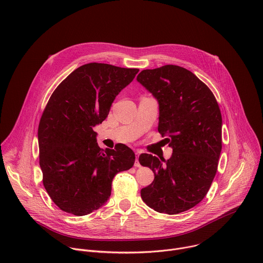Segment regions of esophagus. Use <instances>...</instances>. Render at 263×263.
Segmentation results:
<instances>
[{"mask_svg": "<svg viewBox=\"0 0 263 263\" xmlns=\"http://www.w3.org/2000/svg\"><path fill=\"white\" fill-rule=\"evenodd\" d=\"M135 154H136V160H135L134 166H136V167H139V166H140V163H139V161H138V156L140 155V152H139V151H136V152H135Z\"/></svg>", "mask_w": 263, "mask_h": 263, "instance_id": "esophagus-1", "label": "esophagus"}]
</instances>
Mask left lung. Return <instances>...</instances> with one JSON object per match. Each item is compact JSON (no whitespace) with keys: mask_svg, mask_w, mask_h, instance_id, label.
I'll list each match as a JSON object with an SVG mask.
<instances>
[{"mask_svg":"<svg viewBox=\"0 0 263 263\" xmlns=\"http://www.w3.org/2000/svg\"><path fill=\"white\" fill-rule=\"evenodd\" d=\"M137 81L158 100V132L170 136L173 147L166 161L151 154L139 156L140 164L155 175L140 196L157 212L178 214L204 199L216 174L221 151L219 106L204 82L178 65L143 69Z\"/></svg>","mask_w":263,"mask_h":263,"instance_id":"obj_1","label":"left lung"}]
</instances>
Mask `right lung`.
I'll list each match as a JSON object with an SVG mask.
<instances>
[{
    "label": "right lung",
    "mask_w": 263,
    "mask_h": 263,
    "mask_svg": "<svg viewBox=\"0 0 263 263\" xmlns=\"http://www.w3.org/2000/svg\"><path fill=\"white\" fill-rule=\"evenodd\" d=\"M138 68L87 63L56 87L39 125L40 165L52 201L64 212L86 215L111 195L115 176L131 168L135 154L125 144L102 149L93 127Z\"/></svg>",
    "instance_id": "1"
}]
</instances>
